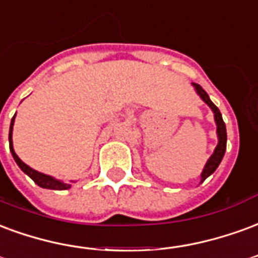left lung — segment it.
I'll use <instances>...</instances> for the list:
<instances>
[{"label": "left lung", "mask_w": 258, "mask_h": 258, "mask_svg": "<svg viewBox=\"0 0 258 258\" xmlns=\"http://www.w3.org/2000/svg\"><path fill=\"white\" fill-rule=\"evenodd\" d=\"M195 90H197V93L201 96V99L208 104L212 111L214 112V121H216V125H217V136H219V144H217V147L214 148V152L212 154V157L209 158V161L206 162L204 168V172L201 174V183L205 181L206 178L212 174V173L216 170V169L219 168L220 162H221V159L224 157L225 154V148H227V131H225V123L223 121V116H221V112L217 107L214 106V103L210 99H209V95L202 89V86L198 85V84H192Z\"/></svg>", "instance_id": "obj_1"}]
</instances>
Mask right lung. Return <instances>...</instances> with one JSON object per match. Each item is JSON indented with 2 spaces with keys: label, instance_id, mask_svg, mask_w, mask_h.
I'll list each match as a JSON object with an SVG mask.
<instances>
[{
  "label": "right lung",
  "instance_id": "add662e5",
  "mask_svg": "<svg viewBox=\"0 0 258 258\" xmlns=\"http://www.w3.org/2000/svg\"><path fill=\"white\" fill-rule=\"evenodd\" d=\"M13 122H15V115H13L12 121H11V127H9V150L12 152V157L13 159L16 161L18 163V166L22 170H23L30 178H33L34 183L39 185V187H42V188H48V189H69L71 185L67 183H63V181H60V180H56L52 176H48V174H44V173L37 172V170H34L30 166H27L26 163L20 159V158L16 155V152L13 150V144H12V129H13Z\"/></svg>",
  "mask_w": 258,
  "mask_h": 258
}]
</instances>
